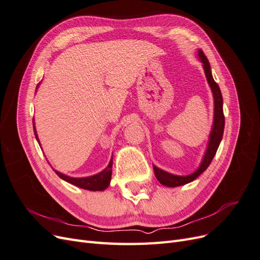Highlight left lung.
Instances as JSON below:
<instances>
[{
  "label": "left lung",
  "instance_id": "left-lung-1",
  "mask_svg": "<svg viewBox=\"0 0 260 260\" xmlns=\"http://www.w3.org/2000/svg\"><path fill=\"white\" fill-rule=\"evenodd\" d=\"M199 57H200V60L203 62L204 72H205L208 84L211 89L212 95H214V104H215L214 105L215 106L214 107V122H212V128H211V132L209 136V141H208L206 152H205V154H204L203 160L200 165V167L196 169V171H194L193 174L188 175V176H176V175L169 174V172L165 171V170H161L158 167H156L153 165L154 172H155V176H156L157 180H158L162 185H166L169 187H175V186H180V185H183L186 183H190L193 180L198 178L201 174H203V172L207 169L212 158H214V156L216 155V152L219 147L220 142H221L222 136H223L224 116H223V108H222L223 100H222V95H221V91H220L219 85L216 83L214 78H212L209 61H208L207 57L205 56V54H204V52L201 49L199 50Z\"/></svg>",
  "mask_w": 260,
  "mask_h": 260
}]
</instances>
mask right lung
Wrapping results in <instances>:
<instances>
[{
    "instance_id": "obj_1",
    "label": "right lung",
    "mask_w": 260,
    "mask_h": 260,
    "mask_svg": "<svg viewBox=\"0 0 260 260\" xmlns=\"http://www.w3.org/2000/svg\"><path fill=\"white\" fill-rule=\"evenodd\" d=\"M38 88V85H37ZM34 122V131H35V136L36 139L39 142V139H38V135H37V131H36V127H35V121ZM40 144V142H39ZM112 168H113V156L111 158V161H109L108 166L103 170L99 172V174L94 175V176H90V177H84V178H73V177H69L66 176L64 174H61V172L55 170L56 172V175L62 179L67 181V182L72 183L78 187H81L84 188V190H89V191H104L105 188L108 187L109 183H111V179H112Z\"/></svg>"
}]
</instances>
